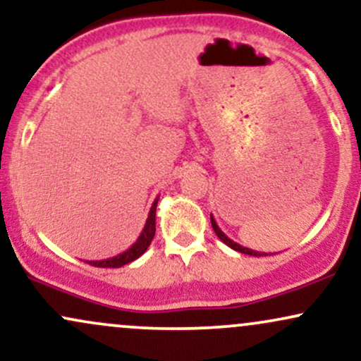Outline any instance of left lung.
<instances>
[{"mask_svg":"<svg viewBox=\"0 0 361 361\" xmlns=\"http://www.w3.org/2000/svg\"><path fill=\"white\" fill-rule=\"evenodd\" d=\"M210 222H212V227H214V231H215V234H217V238L221 239L222 243H226L227 246L231 247V250H234V251H239V252H244V255H250V256H263V255H267V252H259V251H255V250H250V247H244V246H241V244H238V243H234L233 239L231 238H227L226 234L222 233L221 231V227L217 226V222H215V219H214V215H210Z\"/></svg>","mask_w":361,"mask_h":361,"instance_id":"obj_1","label":"left lung"}]
</instances>
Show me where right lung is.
<instances>
[{"label": "right lung", "instance_id": "1", "mask_svg": "<svg viewBox=\"0 0 361 361\" xmlns=\"http://www.w3.org/2000/svg\"><path fill=\"white\" fill-rule=\"evenodd\" d=\"M157 200H159V198H156L154 204H152V207H151V210H149L146 226H144L142 233H140L137 241L132 244V246L128 247L127 251L120 252V255L114 256V258L100 259V261H86V263L93 264V267H98V268H120V267H123V264L130 263V261L137 259L140 255H144V252H146V250L149 247V244H151L152 238H154V234H156Z\"/></svg>", "mask_w": 361, "mask_h": 361}]
</instances>
